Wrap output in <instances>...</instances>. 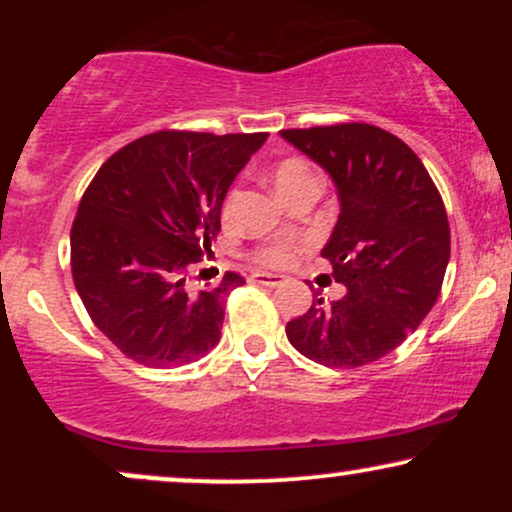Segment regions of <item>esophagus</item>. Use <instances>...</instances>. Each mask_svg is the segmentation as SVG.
<instances>
[{
	"instance_id": "esophagus-1",
	"label": "esophagus",
	"mask_w": 512,
	"mask_h": 512,
	"mask_svg": "<svg viewBox=\"0 0 512 512\" xmlns=\"http://www.w3.org/2000/svg\"><path fill=\"white\" fill-rule=\"evenodd\" d=\"M250 281H255V284H262V286H279L281 281H284V276L272 274V272H252Z\"/></svg>"
}]
</instances>
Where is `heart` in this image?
I'll return each instance as SVG.
<instances>
[{
    "label": "heart",
    "mask_w": 512,
    "mask_h": 512,
    "mask_svg": "<svg viewBox=\"0 0 512 512\" xmlns=\"http://www.w3.org/2000/svg\"><path fill=\"white\" fill-rule=\"evenodd\" d=\"M315 178L313 170L305 166L303 161H298V158H286V161H281L279 166L274 168V187L279 195H284V192L293 190L296 185H301V182ZM231 207H233V195L226 199V204H223V216L231 214ZM257 262L262 264H272V267H281V264H289L291 257H293V250L291 245L286 243H269L264 245L255 252Z\"/></svg>",
    "instance_id": "heart-1"
}]
</instances>
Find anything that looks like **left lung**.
Instances as JSON below:
<instances>
[{
    "instance_id": "left-lung-1",
    "label": "left lung",
    "mask_w": 512,
    "mask_h": 512,
    "mask_svg": "<svg viewBox=\"0 0 512 512\" xmlns=\"http://www.w3.org/2000/svg\"><path fill=\"white\" fill-rule=\"evenodd\" d=\"M281 137L330 175L339 214L320 255L344 286L286 325L305 358L358 368L395 351L431 313L450 260V226L431 175L402 139L351 125L284 129Z\"/></svg>"
}]
</instances>
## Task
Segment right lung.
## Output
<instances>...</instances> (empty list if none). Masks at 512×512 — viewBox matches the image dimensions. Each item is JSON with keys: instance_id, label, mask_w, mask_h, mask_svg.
<instances>
[{"instance_id": "1", "label": "right lung", "mask_w": 512, "mask_h": 512, "mask_svg": "<svg viewBox=\"0 0 512 512\" xmlns=\"http://www.w3.org/2000/svg\"><path fill=\"white\" fill-rule=\"evenodd\" d=\"M267 132H156L122 146L81 197L72 276L96 327L132 361L187 366L221 339L223 305L243 286L228 272L190 291L192 264L221 231L228 187Z\"/></svg>"}]
</instances>
